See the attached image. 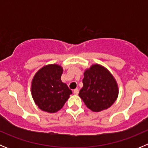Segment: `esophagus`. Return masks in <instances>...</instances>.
<instances>
[{
	"label": "esophagus",
	"mask_w": 148,
	"mask_h": 148,
	"mask_svg": "<svg viewBox=\"0 0 148 148\" xmlns=\"http://www.w3.org/2000/svg\"><path fill=\"white\" fill-rule=\"evenodd\" d=\"M74 95H77L79 94V89H75L74 90Z\"/></svg>",
	"instance_id": "esophagus-1"
}]
</instances>
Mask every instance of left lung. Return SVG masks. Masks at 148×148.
Masks as SVG:
<instances>
[{
    "mask_svg": "<svg viewBox=\"0 0 148 148\" xmlns=\"http://www.w3.org/2000/svg\"><path fill=\"white\" fill-rule=\"evenodd\" d=\"M83 87L79 95L93 112L109 108L118 96V86L111 73L99 64L92 65L84 74Z\"/></svg>",
    "mask_w": 148,
    "mask_h": 148,
    "instance_id": "1",
    "label": "left lung"
}]
</instances>
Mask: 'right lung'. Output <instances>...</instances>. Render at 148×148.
<instances>
[{
  "label": "right lung",
  "mask_w": 148,
  "mask_h": 148,
  "mask_svg": "<svg viewBox=\"0 0 148 148\" xmlns=\"http://www.w3.org/2000/svg\"><path fill=\"white\" fill-rule=\"evenodd\" d=\"M62 66L49 64L41 68L34 76L31 94L36 104L43 111L53 113L63 107L72 94L71 89L61 80Z\"/></svg>",
  "instance_id": "1"
}]
</instances>
